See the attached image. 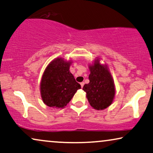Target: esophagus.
I'll return each mask as SVG.
<instances>
[{"label":"esophagus","instance_id":"1","mask_svg":"<svg viewBox=\"0 0 153 153\" xmlns=\"http://www.w3.org/2000/svg\"><path fill=\"white\" fill-rule=\"evenodd\" d=\"M84 85H85V83H84V82H80V85H81V87H83V86H84Z\"/></svg>","mask_w":153,"mask_h":153}]
</instances>
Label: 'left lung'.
Instances as JSON below:
<instances>
[{
  "label": "left lung",
  "mask_w": 153,
  "mask_h": 153,
  "mask_svg": "<svg viewBox=\"0 0 153 153\" xmlns=\"http://www.w3.org/2000/svg\"><path fill=\"white\" fill-rule=\"evenodd\" d=\"M89 82L85 84L83 90L89 104L96 110H103L113 103L115 95V87L113 77L106 64H101L100 59H95L89 65Z\"/></svg>",
  "instance_id": "obj_1"
}]
</instances>
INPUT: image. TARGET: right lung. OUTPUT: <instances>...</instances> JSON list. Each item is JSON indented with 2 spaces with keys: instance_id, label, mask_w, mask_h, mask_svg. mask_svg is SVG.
<instances>
[{
  "instance_id": "1",
  "label": "right lung",
  "mask_w": 153,
  "mask_h": 153,
  "mask_svg": "<svg viewBox=\"0 0 153 153\" xmlns=\"http://www.w3.org/2000/svg\"><path fill=\"white\" fill-rule=\"evenodd\" d=\"M72 61L54 59L46 67L40 81V90L45 104L53 108H63L70 102L80 85L70 72Z\"/></svg>"
}]
</instances>
